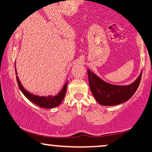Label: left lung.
<instances>
[{"instance_id": "left-lung-1", "label": "left lung", "mask_w": 152, "mask_h": 152, "mask_svg": "<svg viewBox=\"0 0 152 152\" xmlns=\"http://www.w3.org/2000/svg\"><path fill=\"white\" fill-rule=\"evenodd\" d=\"M87 73L91 93L102 106H115L127 102L137 89L142 78L141 72L135 81L130 85H115L105 82L89 70Z\"/></svg>"}]
</instances>
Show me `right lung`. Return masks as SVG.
<instances>
[{
	"mask_svg": "<svg viewBox=\"0 0 152 152\" xmlns=\"http://www.w3.org/2000/svg\"><path fill=\"white\" fill-rule=\"evenodd\" d=\"M15 74L17 75L16 79L20 91H21L22 94L24 95V96H25L28 100H29L31 102H32L33 104H36L38 106H40V107L44 108H53L56 107V106H59V105L61 104V102H63V99H64V97L65 96V94H66L67 82H68V80L65 82L64 86L63 87V89L60 91V92L58 93L57 94L55 95V96H53V95H48L47 96H39V95L33 94L29 92V91H27L25 89H24L18 76L16 66Z\"/></svg>",
	"mask_w": 152,
	"mask_h": 152,
	"instance_id": "obj_1",
	"label": "right lung"
}]
</instances>
